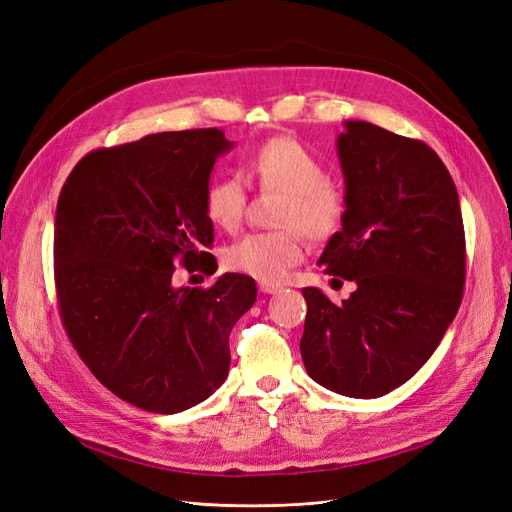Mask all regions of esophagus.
Instances as JSON below:
<instances>
[{"mask_svg": "<svg viewBox=\"0 0 512 512\" xmlns=\"http://www.w3.org/2000/svg\"><path fill=\"white\" fill-rule=\"evenodd\" d=\"M258 290H260L262 294H277V292L281 290V286H277V284H269V281H260Z\"/></svg>", "mask_w": 512, "mask_h": 512, "instance_id": "esophagus-1", "label": "esophagus"}]
</instances>
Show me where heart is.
<instances>
[{
  "instance_id": "1",
  "label": "heart",
  "mask_w": 512,
  "mask_h": 512,
  "mask_svg": "<svg viewBox=\"0 0 512 512\" xmlns=\"http://www.w3.org/2000/svg\"><path fill=\"white\" fill-rule=\"evenodd\" d=\"M243 171L264 190L284 192L277 222L286 228L250 233L226 252L231 269L260 281H281L305 254L303 233L315 241L330 239L345 218V195L326 180V167L294 137H273L243 163ZM241 175L211 180L205 190V214L222 231L239 226L245 209Z\"/></svg>"
}]
</instances>
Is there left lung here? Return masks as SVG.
Here are the masks:
<instances>
[{
    "label": "left lung",
    "mask_w": 512,
    "mask_h": 512,
    "mask_svg": "<svg viewBox=\"0 0 512 512\" xmlns=\"http://www.w3.org/2000/svg\"><path fill=\"white\" fill-rule=\"evenodd\" d=\"M337 154L347 209L320 264L356 290L334 305L320 288H303L301 356L326 390L379 398L430 360L460 309V197L430 146L373 122L345 120Z\"/></svg>",
    "instance_id": "8db88e82"
}]
</instances>
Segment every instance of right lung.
<instances>
[{
    "label": "right lung",
    "mask_w": 512,
    "mask_h": 512,
    "mask_svg": "<svg viewBox=\"0 0 512 512\" xmlns=\"http://www.w3.org/2000/svg\"><path fill=\"white\" fill-rule=\"evenodd\" d=\"M235 144L220 129L167 131L88 152L55 216V284L65 330L91 373L133 407L173 415L214 394L228 337L256 281L224 273L175 286V264L216 273L205 190Z\"/></svg>",
    "instance_id": "right-lung-1"
}]
</instances>
